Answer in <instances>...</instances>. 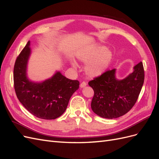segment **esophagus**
<instances>
[{
	"instance_id": "esophagus-1",
	"label": "esophagus",
	"mask_w": 159,
	"mask_h": 159,
	"mask_svg": "<svg viewBox=\"0 0 159 159\" xmlns=\"http://www.w3.org/2000/svg\"><path fill=\"white\" fill-rule=\"evenodd\" d=\"M87 85V84H86V82H85V81H83V82H81V84H80V88H84V87H85V86Z\"/></svg>"
}]
</instances>
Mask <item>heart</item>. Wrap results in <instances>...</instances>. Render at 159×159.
<instances>
[{"label":"heart","instance_id":"1","mask_svg":"<svg viewBox=\"0 0 159 159\" xmlns=\"http://www.w3.org/2000/svg\"><path fill=\"white\" fill-rule=\"evenodd\" d=\"M77 58L85 66V74L91 78H98L103 74L108 69L113 58V54L106 46L94 45L79 52ZM71 65L75 66L74 62Z\"/></svg>","mask_w":159,"mask_h":159}]
</instances>
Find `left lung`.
I'll return each mask as SVG.
<instances>
[{"label":"left lung","mask_w":159,"mask_h":159,"mask_svg":"<svg viewBox=\"0 0 159 159\" xmlns=\"http://www.w3.org/2000/svg\"><path fill=\"white\" fill-rule=\"evenodd\" d=\"M115 73V69L107 71L88 83L94 91L91 107L101 117L115 119L126 114L135 104L143 87L145 72L141 61L123 80H117Z\"/></svg>","instance_id":"obj_1"}]
</instances>
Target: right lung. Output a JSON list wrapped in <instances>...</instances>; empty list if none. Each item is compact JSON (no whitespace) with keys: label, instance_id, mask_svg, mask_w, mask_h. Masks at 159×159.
Returning <instances> with one entry per match:
<instances>
[{"label":"right lung","instance_id":"add662e5","mask_svg":"<svg viewBox=\"0 0 159 159\" xmlns=\"http://www.w3.org/2000/svg\"><path fill=\"white\" fill-rule=\"evenodd\" d=\"M30 42L17 57L14 67V85L17 98L28 111L43 119H55L63 114L80 82L66 78L60 71L42 82L27 77V64L31 54Z\"/></svg>","mask_w":159,"mask_h":159}]
</instances>
